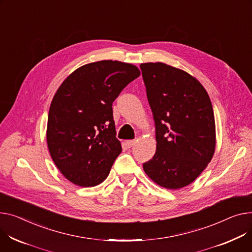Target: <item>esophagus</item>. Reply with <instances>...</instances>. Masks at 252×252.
<instances>
[{
  "label": "esophagus",
  "mask_w": 252,
  "mask_h": 252,
  "mask_svg": "<svg viewBox=\"0 0 252 252\" xmlns=\"http://www.w3.org/2000/svg\"><path fill=\"white\" fill-rule=\"evenodd\" d=\"M135 144H136V140H128L126 142V145L127 148H131Z\"/></svg>",
  "instance_id": "34e87169"
}]
</instances>
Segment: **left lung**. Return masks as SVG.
Instances as JSON below:
<instances>
[{"mask_svg": "<svg viewBox=\"0 0 252 252\" xmlns=\"http://www.w3.org/2000/svg\"><path fill=\"white\" fill-rule=\"evenodd\" d=\"M140 68L157 141L154 157L143 168L160 187L184 188L204 171L215 152L210 97L202 84L182 70L163 63H141Z\"/></svg>", "mask_w": 252, "mask_h": 252, "instance_id": "obj_1", "label": "left lung"}]
</instances>
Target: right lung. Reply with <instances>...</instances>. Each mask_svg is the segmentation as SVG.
I'll use <instances>...</instances> for the list:
<instances>
[{
  "label": "right lung",
  "instance_id": "right-lung-1",
  "mask_svg": "<svg viewBox=\"0 0 252 252\" xmlns=\"http://www.w3.org/2000/svg\"><path fill=\"white\" fill-rule=\"evenodd\" d=\"M140 76L136 65L100 61L66 78L49 107L46 140L63 175L77 186L101 183L122 152L116 139L112 103Z\"/></svg>",
  "mask_w": 252,
  "mask_h": 252
}]
</instances>
